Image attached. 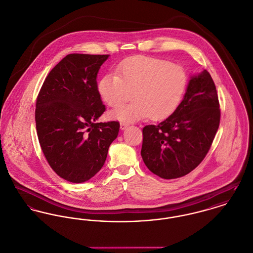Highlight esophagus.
Here are the masks:
<instances>
[{"label": "esophagus", "mask_w": 253, "mask_h": 253, "mask_svg": "<svg viewBox=\"0 0 253 253\" xmlns=\"http://www.w3.org/2000/svg\"><path fill=\"white\" fill-rule=\"evenodd\" d=\"M128 126H129V123H127V122H121V123H120V129H121V130L126 129Z\"/></svg>", "instance_id": "1"}]
</instances>
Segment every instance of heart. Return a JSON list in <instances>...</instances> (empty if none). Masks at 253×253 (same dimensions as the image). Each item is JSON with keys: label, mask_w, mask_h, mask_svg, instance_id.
Returning <instances> with one entry per match:
<instances>
[{"label": "heart", "mask_w": 253, "mask_h": 253, "mask_svg": "<svg viewBox=\"0 0 253 253\" xmlns=\"http://www.w3.org/2000/svg\"><path fill=\"white\" fill-rule=\"evenodd\" d=\"M117 74H106L98 83V92L110 106L117 107L130 96L135 99L112 113V117L136 121L150 117L162 120L178 107L187 85L184 69L168 60L147 56L126 58Z\"/></svg>", "instance_id": "obj_1"}]
</instances>
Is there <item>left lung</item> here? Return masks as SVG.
<instances>
[{
	"label": "left lung",
	"mask_w": 253,
	"mask_h": 253,
	"mask_svg": "<svg viewBox=\"0 0 253 253\" xmlns=\"http://www.w3.org/2000/svg\"><path fill=\"white\" fill-rule=\"evenodd\" d=\"M220 121L214 81L204 70L190 80L174 113L142 129L141 157L154 174L174 179L190 173L207 155Z\"/></svg>",
	"instance_id": "obj_1"
}]
</instances>
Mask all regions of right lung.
<instances>
[{"instance_id": "1", "label": "right lung", "mask_w": 253, "mask_h": 253, "mask_svg": "<svg viewBox=\"0 0 253 253\" xmlns=\"http://www.w3.org/2000/svg\"><path fill=\"white\" fill-rule=\"evenodd\" d=\"M109 55L69 54L45 79L36 104L39 144L57 174L83 183L105 164L118 121L99 122L106 111L98 92L100 66Z\"/></svg>"}]
</instances>
